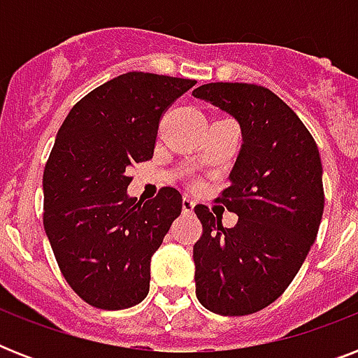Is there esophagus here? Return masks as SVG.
Segmentation results:
<instances>
[{
	"label": "esophagus",
	"instance_id": "34e87169",
	"mask_svg": "<svg viewBox=\"0 0 358 358\" xmlns=\"http://www.w3.org/2000/svg\"><path fill=\"white\" fill-rule=\"evenodd\" d=\"M193 208H195V201H193L191 196H184V199H182V210H184V213H191L193 212Z\"/></svg>",
	"mask_w": 358,
	"mask_h": 358
}]
</instances>
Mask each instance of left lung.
Wrapping results in <instances>:
<instances>
[{
	"mask_svg": "<svg viewBox=\"0 0 358 358\" xmlns=\"http://www.w3.org/2000/svg\"><path fill=\"white\" fill-rule=\"evenodd\" d=\"M193 96L239 122L243 145L217 202L238 215L227 229L208 206L193 245L196 299L221 316H247L277 301L303 266L322 223L317 145L289 106L266 87L206 83Z\"/></svg>",
	"mask_w": 358,
	"mask_h": 358,
	"instance_id": "left-lung-1",
	"label": "left lung"
}]
</instances>
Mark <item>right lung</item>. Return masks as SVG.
Masks as SVG:
<instances>
[{"label": "right lung", "instance_id": "obj_1", "mask_svg": "<svg viewBox=\"0 0 358 358\" xmlns=\"http://www.w3.org/2000/svg\"><path fill=\"white\" fill-rule=\"evenodd\" d=\"M195 80L128 72L96 87L66 115L44 167V230L64 280L102 310L137 305L150 258L182 212L174 187L128 196L131 165L154 156L159 119Z\"/></svg>", "mask_w": 358, "mask_h": 358}]
</instances>
